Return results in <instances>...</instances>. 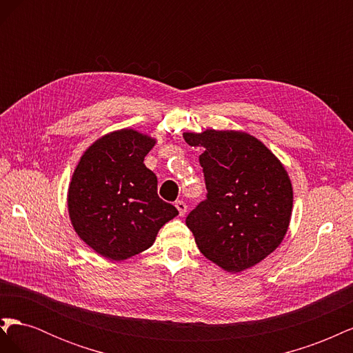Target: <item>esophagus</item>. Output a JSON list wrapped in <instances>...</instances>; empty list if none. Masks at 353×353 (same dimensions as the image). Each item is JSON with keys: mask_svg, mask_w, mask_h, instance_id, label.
I'll return each mask as SVG.
<instances>
[{"mask_svg": "<svg viewBox=\"0 0 353 353\" xmlns=\"http://www.w3.org/2000/svg\"><path fill=\"white\" fill-rule=\"evenodd\" d=\"M175 208L178 209V212H179V215H181V216H184V215H185V212H187V205H185V201H183V200H176V201H175Z\"/></svg>", "mask_w": 353, "mask_h": 353, "instance_id": "34e87169", "label": "esophagus"}]
</instances>
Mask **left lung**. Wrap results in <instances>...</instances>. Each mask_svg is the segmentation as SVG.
I'll list each match as a JSON object with an SVG mask.
<instances>
[{"mask_svg": "<svg viewBox=\"0 0 353 353\" xmlns=\"http://www.w3.org/2000/svg\"><path fill=\"white\" fill-rule=\"evenodd\" d=\"M199 156L206 199L185 219L199 250L228 272L259 263L284 239L293 208L285 169L259 140L244 132L183 134Z\"/></svg>", "mask_w": 353, "mask_h": 353, "instance_id": "obj_1", "label": "left lung"}]
</instances>
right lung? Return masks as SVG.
Masks as SVG:
<instances>
[{
    "instance_id": "obj_1",
    "label": "right lung",
    "mask_w": 353,
    "mask_h": 353,
    "mask_svg": "<svg viewBox=\"0 0 353 353\" xmlns=\"http://www.w3.org/2000/svg\"><path fill=\"white\" fill-rule=\"evenodd\" d=\"M154 140L121 130L95 141L74 169L68 205L72 225L91 249L112 261L147 250L178 215L157 196V176L144 157Z\"/></svg>"
}]
</instances>
